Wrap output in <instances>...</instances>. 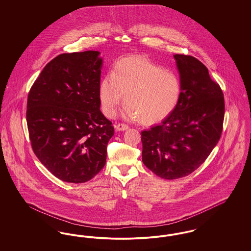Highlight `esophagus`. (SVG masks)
Returning a JSON list of instances; mask_svg holds the SVG:
<instances>
[{"mask_svg": "<svg viewBox=\"0 0 251 251\" xmlns=\"http://www.w3.org/2000/svg\"><path fill=\"white\" fill-rule=\"evenodd\" d=\"M116 129L118 131H126V130L129 129V126L124 124V123H119V124L116 125Z\"/></svg>", "mask_w": 251, "mask_h": 251, "instance_id": "esophagus-1", "label": "esophagus"}]
</instances>
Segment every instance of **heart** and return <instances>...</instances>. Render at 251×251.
<instances>
[{
  "label": "heart",
  "instance_id": "b5f03b06",
  "mask_svg": "<svg viewBox=\"0 0 251 251\" xmlns=\"http://www.w3.org/2000/svg\"><path fill=\"white\" fill-rule=\"evenodd\" d=\"M99 95L102 112L109 118L116 115L124 95L127 119L155 124L167 119L177 107L181 83L175 72L146 56L134 55L115 63L112 75L100 80Z\"/></svg>",
  "mask_w": 251,
  "mask_h": 251
}]
</instances>
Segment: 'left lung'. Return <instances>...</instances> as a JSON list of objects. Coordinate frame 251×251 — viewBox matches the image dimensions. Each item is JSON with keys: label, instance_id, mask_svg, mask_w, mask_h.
I'll return each mask as SVG.
<instances>
[{"label": "left lung", "instance_id": "left-lung-1", "mask_svg": "<svg viewBox=\"0 0 251 251\" xmlns=\"http://www.w3.org/2000/svg\"><path fill=\"white\" fill-rule=\"evenodd\" d=\"M181 95L173 113L141 131L144 165L166 179L188 176L201 166L223 130L224 95L208 69L191 55L175 54Z\"/></svg>", "mask_w": 251, "mask_h": 251}]
</instances>
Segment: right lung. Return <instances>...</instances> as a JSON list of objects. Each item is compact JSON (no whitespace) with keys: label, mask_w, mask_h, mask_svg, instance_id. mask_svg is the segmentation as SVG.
Returning a JSON list of instances; mask_svg holds the SVG:
<instances>
[{"label":"right lung","mask_w":251,"mask_h":251,"mask_svg":"<svg viewBox=\"0 0 251 251\" xmlns=\"http://www.w3.org/2000/svg\"><path fill=\"white\" fill-rule=\"evenodd\" d=\"M98 50L62 53L32 85L26 120L32 149L56 178L72 183L94 178L106 162L114 127L100 112L102 59Z\"/></svg>","instance_id":"1"}]
</instances>
